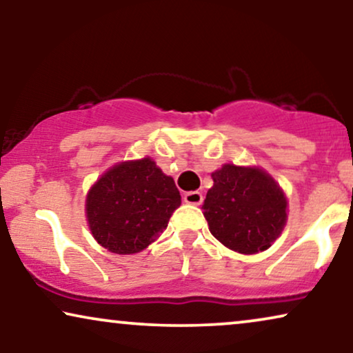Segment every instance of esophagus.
<instances>
[{
	"mask_svg": "<svg viewBox=\"0 0 353 353\" xmlns=\"http://www.w3.org/2000/svg\"><path fill=\"white\" fill-rule=\"evenodd\" d=\"M183 201L191 205H201L202 201H204V196H202V192L199 191H190L183 196Z\"/></svg>",
	"mask_w": 353,
	"mask_h": 353,
	"instance_id": "obj_1",
	"label": "esophagus"
}]
</instances>
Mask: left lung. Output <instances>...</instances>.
<instances>
[{"instance_id":"8db88e82","label":"left lung","mask_w":353,"mask_h":353,"mask_svg":"<svg viewBox=\"0 0 353 353\" xmlns=\"http://www.w3.org/2000/svg\"><path fill=\"white\" fill-rule=\"evenodd\" d=\"M214 186L202 204L210 233L239 254L267 250L288 220L286 196L259 167L225 163L212 173Z\"/></svg>"}]
</instances>
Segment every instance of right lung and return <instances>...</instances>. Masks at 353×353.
<instances>
[{
    "instance_id": "add662e5",
    "label": "right lung",
    "mask_w": 353,
    "mask_h": 353,
    "mask_svg": "<svg viewBox=\"0 0 353 353\" xmlns=\"http://www.w3.org/2000/svg\"><path fill=\"white\" fill-rule=\"evenodd\" d=\"M180 204L173 178L144 157L109 168L86 194L85 210L98 244L127 255L154 243Z\"/></svg>"
}]
</instances>
